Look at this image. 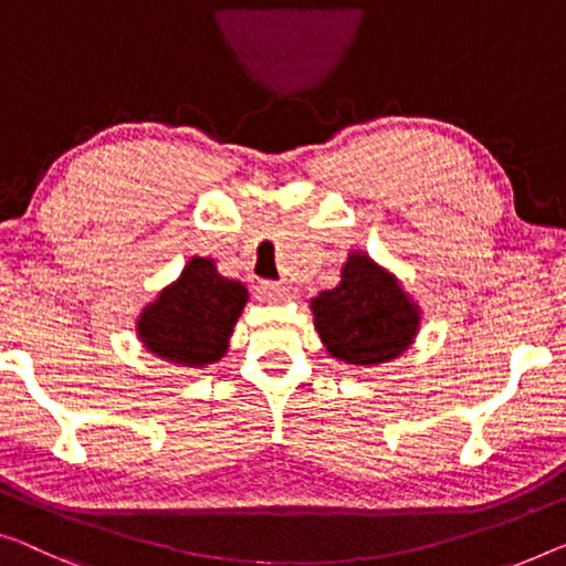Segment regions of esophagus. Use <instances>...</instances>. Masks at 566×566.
<instances>
[{"label":"esophagus","mask_w":566,"mask_h":566,"mask_svg":"<svg viewBox=\"0 0 566 566\" xmlns=\"http://www.w3.org/2000/svg\"><path fill=\"white\" fill-rule=\"evenodd\" d=\"M259 292H261V297L269 300V302H280V300H292L294 297V286L280 284V282H261Z\"/></svg>","instance_id":"34e87169"}]
</instances>
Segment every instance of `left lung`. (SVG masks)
Listing matches in <instances>:
<instances>
[{
    "instance_id": "1",
    "label": "left lung",
    "mask_w": 566,
    "mask_h": 566,
    "mask_svg": "<svg viewBox=\"0 0 566 566\" xmlns=\"http://www.w3.org/2000/svg\"><path fill=\"white\" fill-rule=\"evenodd\" d=\"M325 350L348 366H378L415 343L421 310L389 269L366 251H350L340 282L310 302Z\"/></svg>"
}]
</instances>
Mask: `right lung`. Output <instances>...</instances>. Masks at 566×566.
I'll use <instances>...</instances> for the list:
<instances>
[{"mask_svg":"<svg viewBox=\"0 0 566 566\" xmlns=\"http://www.w3.org/2000/svg\"><path fill=\"white\" fill-rule=\"evenodd\" d=\"M249 302L241 282L218 274L216 261L192 256L180 276L139 312L137 335L157 358L175 366L202 368L226 353Z\"/></svg>","mask_w":566,"mask_h":566,"instance_id":"obj_1","label":"right lung"}]
</instances>
